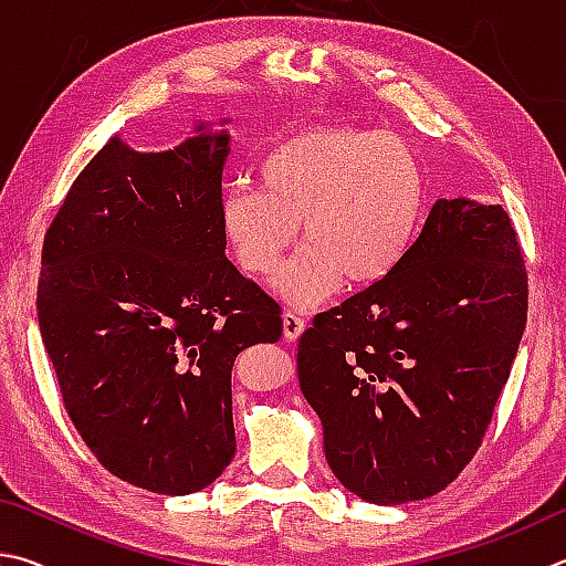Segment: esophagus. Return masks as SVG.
<instances>
[{
    "mask_svg": "<svg viewBox=\"0 0 566 566\" xmlns=\"http://www.w3.org/2000/svg\"><path fill=\"white\" fill-rule=\"evenodd\" d=\"M303 331H305V321L301 318V315L293 311H285L283 313V338L289 343H295L301 338Z\"/></svg>",
    "mask_w": 566,
    "mask_h": 566,
    "instance_id": "1",
    "label": "esophagus"
}]
</instances>
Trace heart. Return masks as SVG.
Segmentation results:
<instances>
[{
	"label": "heart",
	"mask_w": 566,
	"mask_h": 566,
	"mask_svg": "<svg viewBox=\"0 0 566 566\" xmlns=\"http://www.w3.org/2000/svg\"><path fill=\"white\" fill-rule=\"evenodd\" d=\"M261 188L228 186L218 206L238 268L273 273L298 235L308 243L275 275L277 298L315 311L350 285L382 283L410 255L428 213V176L398 136L315 126L283 138L258 164Z\"/></svg>",
	"instance_id": "heart-1"
}]
</instances>
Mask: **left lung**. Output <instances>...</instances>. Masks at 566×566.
I'll use <instances>...</instances> for the list:
<instances>
[{
    "mask_svg": "<svg viewBox=\"0 0 566 566\" xmlns=\"http://www.w3.org/2000/svg\"><path fill=\"white\" fill-rule=\"evenodd\" d=\"M527 323V271L500 203L440 198L382 283L315 315L298 380L345 490L438 494L482 444Z\"/></svg>",
    "mask_w": 566,
    "mask_h": 566,
    "instance_id": "obj_1",
    "label": "left lung"
}]
</instances>
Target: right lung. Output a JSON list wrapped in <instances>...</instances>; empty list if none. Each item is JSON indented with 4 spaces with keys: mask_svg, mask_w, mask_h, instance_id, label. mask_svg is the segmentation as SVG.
Wrapping results in <instances>:
<instances>
[{
    "mask_svg": "<svg viewBox=\"0 0 566 566\" xmlns=\"http://www.w3.org/2000/svg\"><path fill=\"white\" fill-rule=\"evenodd\" d=\"M193 132L158 154L114 136L86 164L46 231L36 293L74 428L108 472L158 494L221 478L233 363L283 333L277 303L226 258L231 136Z\"/></svg>",
    "mask_w": 566,
    "mask_h": 566,
    "instance_id": "add662e5",
    "label": "right lung"
}]
</instances>
